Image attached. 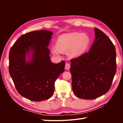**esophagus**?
Listing matches in <instances>:
<instances>
[{
    "mask_svg": "<svg viewBox=\"0 0 123 123\" xmlns=\"http://www.w3.org/2000/svg\"><path fill=\"white\" fill-rule=\"evenodd\" d=\"M70 68V65L69 63H66V66H65V69L66 70H69Z\"/></svg>",
    "mask_w": 123,
    "mask_h": 123,
    "instance_id": "1",
    "label": "esophagus"
}]
</instances>
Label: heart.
<instances>
[{"mask_svg":"<svg viewBox=\"0 0 123 123\" xmlns=\"http://www.w3.org/2000/svg\"><path fill=\"white\" fill-rule=\"evenodd\" d=\"M90 44V38L85 33L74 32L62 35L56 42V48L53 49L54 54L60 52L69 51L72 57H78L87 51Z\"/></svg>","mask_w":123,"mask_h":123,"instance_id":"obj_1","label":"heart"}]
</instances>
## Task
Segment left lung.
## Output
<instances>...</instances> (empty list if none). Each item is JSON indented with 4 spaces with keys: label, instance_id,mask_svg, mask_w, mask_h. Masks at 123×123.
<instances>
[{
    "label": "left lung",
    "instance_id": "1",
    "mask_svg": "<svg viewBox=\"0 0 123 123\" xmlns=\"http://www.w3.org/2000/svg\"><path fill=\"white\" fill-rule=\"evenodd\" d=\"M95 39L87 53L71 60L73 92L84 99L97 98L108 92L116 72L115 46L95 28Z\"/></svg>",
    "mask_w": 123,
    "mask_h": 123
}]
</instances>
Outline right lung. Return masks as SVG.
<instances>
[{"mask_svg": "<svg viewBox=\"0 0 123 123\" xmlns=\"http://www.w3.org/2000/svg\"><path fill=\"white\" fill-rule=\"evenodd\" d=\"M53 34L46 30L25 34L10 49V75L18 92L30 100L41 101L50 98L55 81L64 71L65 61L56 64L50 60L48 46Z\"/></svg>", "mask_w": 123, "mask_h": 123, "instance_id": "right-lung-1", "label": "right lung"}]
</instances>
